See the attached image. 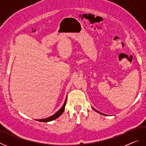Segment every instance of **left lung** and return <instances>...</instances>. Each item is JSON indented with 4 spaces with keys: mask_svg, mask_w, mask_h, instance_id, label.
Here are the masks:
<instances>
[{
    "mask_svg": "<svg viewBox=\"0 0 146 146\" xmlns=\"http://www.w3.org/2000/svg\"><path fill=\"white\" fill-rule=\"evenodd\" d=\"M94 110H95V111H97V112H98V113H100V114H102V115H105L104 114H102V113H101L100 112H99V111H97V110H95V109H94Z\"/></svg>",
    "mask_w": 146,
    "mask_h": 146,
    "instance_id": "obj_1",
    "label": "left lung"
}]
</instances>
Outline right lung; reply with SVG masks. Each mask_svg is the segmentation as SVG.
<instances>
[{
	"instance_id": "1",
	"label": "right lung",
	"mask_w": 146,
	"mask_h": 146,
	"mask_svg": "<svg viewBox=\"0 0 146 146\" xmlns=\"http://www.w3.org/2000/svg\"><path fill=\"white\" fill-rule=\"evenodd\" d=\"M66 100H67V98H66V99L65 100V102H64V105L62 107L60 110H59L56 113H55L53 115L51 116V117H48L46 118H44V119H41V120H36L37 121H39V122H49V121H52L53 120L56 119V118H57L58 117H60V116L62 114V113L64 112V110H65V106L66 104Z\"/></svg>"
}]
</instances>
